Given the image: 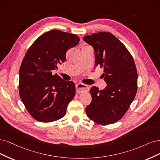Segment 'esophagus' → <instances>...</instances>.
Here are the masks:
<instances>
[{
  "mask_svg": "<svg viewBox=\"0 0 160 160\" xmlns=\"http://www.w3.org/2000/svg\"><path fill=\"white\" fill-rule=\"evenodd\" d=\"M76 90L78 93H83V92L89 91V87L86 84L78 83L76 85Z\"/></svg>",
  "mask_w": 160,
  "mask_h": 160,
  "instance_id": "esophagus-1",
  "label": "esophagus"
}]
</instances>
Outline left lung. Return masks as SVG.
Instances as JSON below:
<instances>
[{
    "label": "left lung",
    "instance_id": "left-lung-1",
    "mask_svg": "<svg viewBox=\"0 0 160 160\" xmlns=\"http://www.w3.org/2000/svg\"><path fill=\"white\" fill-rule=\"evenodd\" d=\"M84 40L93 46L95 66L104 68L107 86L100 90L92 87V102L86 108L91 120L101 125L116 123L124 116L136 96L138 73L134 60L122 42L110 32L86 36Z\"/></svg>",
    "mask_w": 160,
    "mask_h": 160
}]
</instances>
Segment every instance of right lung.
Masks as SVG:
<instances>
[{"instance_id":"right-lung-1","label":"right lung","mask_w":160,"mask_h":160,"mask_svg":"<svg viewBox=\"0 0 160 160\" xmlns=\"http://www.w3.org/2000/svg\"><path fill=\"white\" fill-rule=\"evenodd\" d=\"M79 41L76 34L52 30L28 49L20 68L18 89L26 109L36 120L51 122L65 116L75 96V84L52 72L65 61L67 50Z\"/></svg>"}]
</instances>
